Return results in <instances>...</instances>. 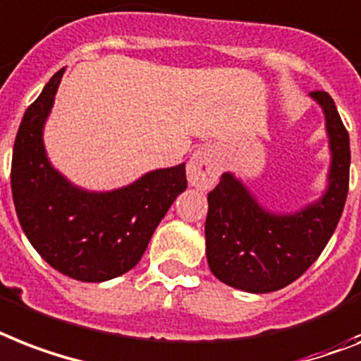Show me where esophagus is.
Masks as SVG:
<instances>
[{
  "mask_svg": "<svg viewBox=\"0 0 361 361\" xmlns=\"http://www.w3.org/2000/svg\"><path fill=\"white\" fill-rule=\"evenodd\" d=\"M219 155L211 146H202L187 163V180L192 187L211 189L219 180Z\"/></svg>",
  "mask_w": 361,
  "mask_h": 361,
  "instance_id": "esophagus-1",
  "label": "esophagus"
}]
</instances>
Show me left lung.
<instances>
[{"mask_svg":"<svg viewBox=\"0 0 361 361\" xmlns=\"http://www.w3.org/2000/svg\"><path fill=\"white\" fill-rule=\"evenodd\" d=\"M310 98L323 111L330 152L319 198L300 209L272 211L233 172H224L207 195V263L226 286L247 293L289 286L317 259L338 226L348 192V133L328 92H310Z\"/></svg>","mask_w":361,"mask_h":361,"instance_id":"8db88e82","label":"left lung"}]
</instances>
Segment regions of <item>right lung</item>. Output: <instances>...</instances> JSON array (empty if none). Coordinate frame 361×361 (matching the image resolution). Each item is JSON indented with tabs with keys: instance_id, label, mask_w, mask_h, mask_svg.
Listing matches in <instances>:
<instances>
[{
	"instance_id": "1",
	"label": "right lung",
	"mask_w": 361,
	"mask_h": 361,
	"mask_svg": "<svg viewBox=\"0 0 361 361\" xmlns=\"http://www.w3.org/2000/svg\"><path fill=\"white\" fill-rule=\"evenodd\" d=\"M66 68L29 105L14 140V207L23 233L55 271L79 282H107L133 269L155 228L187 189L185 163L146 172L124 187L89 190L55 169L44 128Z\"/></svg>"
}]
</instances>
